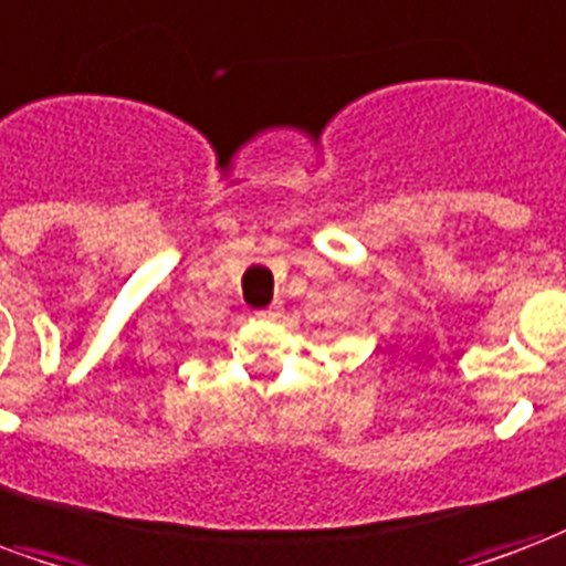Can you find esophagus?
Returning <instances> with one entry per match:
<instances>
[{
  "instance_id": "1",
  "label": "esophagus",
  "mask_w": 566,
  "mask_h": 566,
  "mask_svg": "<svg viewBox=\"0 0 566 566\" xmlns=\"http://www.w3.org/2000/svg\"><path fill=\"white\" fill-rule=\"evenodd\" d=\"M258 317H263V321H279L282 317V305H270V308L258 312Z\"/></svg>"
}]
</instances>
